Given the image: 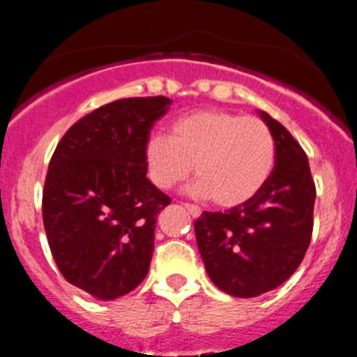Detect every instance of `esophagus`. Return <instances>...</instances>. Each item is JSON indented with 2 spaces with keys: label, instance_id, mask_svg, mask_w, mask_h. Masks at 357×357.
<instances>
[{
  "label": "esophagus",
  "instance_id": "1",
  "mask_svg": "<svg viewBox=\"0 0 357 357\" xmlns=\"http://www.w3.org/2000/svg\"><path fill=\"white\" fill-rule=\"evenodd\" d=\"M184 210H186L190 215L192 216V218H199L202 216V208L199 206H195V204H188L184 203Z\"/></svg>",
  "mask_w": 357,
  "mask_h": 357
}]
</instances>
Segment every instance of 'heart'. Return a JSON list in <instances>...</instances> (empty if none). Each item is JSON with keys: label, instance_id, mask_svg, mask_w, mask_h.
<instances>
[{"label": "heart", "instance_id": "obj_1", "mask_svg": "<svg viewBox=\"0 0 357 357\" xmlns=\"http://www.w3.org/2000/svg\"><path fill=\"white\" fill-rule=\"evenodd\" d=\"M147 174L159 190H171L191 174L190 191L233 208L250 202L272 174L275 142L257 117L208 109L173 122L169 137L153 136L144 149Z\"/></svg>", "mask_w": 357, "mask_h": 357}]
</instances>
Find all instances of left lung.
I'll return each mask as SVG.
<instances>
[{
  "label": "left lung",
  "mask_w": 357,
  "mask_h": 357,
  "mask_svg": "<svg viewBox=\"0 0 357 357\" xmlns=\"http://www.w3.org/2000/svg\"><path fill=\"white\" fill-rule=\"evenodd\" d=\"M275 141V167L265 186L227 213L203 211L195 223L208 277L228 296L250 298L277 289L301 265L310 236L315 186L298 142L264 110Z\"/></svg>",
  "instance_id": "left-lung-1"
}]
</instances>
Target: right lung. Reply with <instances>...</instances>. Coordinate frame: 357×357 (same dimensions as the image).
Masks as SVG:
<instances>
[{
  "mask_svg": "<svg viewBox=\"0 0 357 357\" xmlns=\"http://www.w3.org/2000/svg\"><path fill=\"white\" fill-rule=\"evenodd\" d=\"M167 97L102 105L67 130L48 166L43 225L56 267L97 301H114L144 280L155 218L171 199L146 178L151 127Z\"/></svg>",
  "mask_w": 357,
  "mask_h": 357,
  "instance_id": "1",
  "label": "right lung"
}]
</instances>
